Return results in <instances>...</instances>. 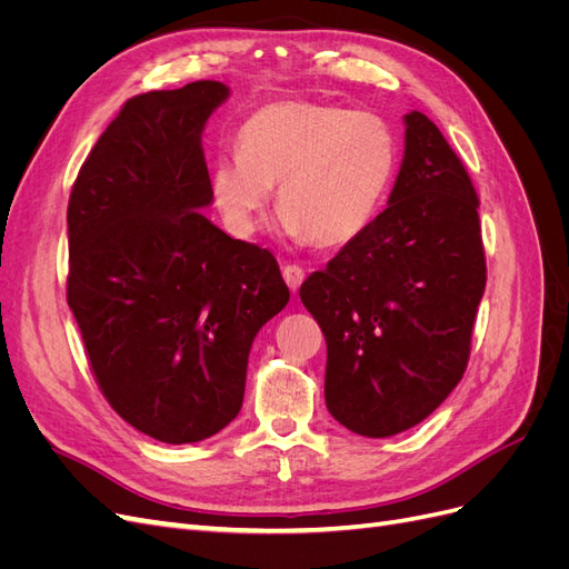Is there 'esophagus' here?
Segmentation results:
<instances>
[{
	"mask_svg": "<svg viewBox=\"0 0 569 569\" xmlns=\"http://www.w3.org/2000/svg\"><path fill=\"white\" fill-rule=\"evenodd\" d=\"M282 278H284V282H287V287L291 291H297L301 287L303 278H306V272H303L301 266H284L282 268Z\"/></svg>",
	"mask_w": 569,
	"mask_h": 569,
	"instance_id": "1",
	"label": "esophagus"
}]
</instances>
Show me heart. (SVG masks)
Here are the masks:
<instances>
[{
	"instance_id": "b5f03b06",
	"label": "heart",
	"mask_w": 569,
	"mask_h": 569,
	"mask_svg": "<svg viewBox=\"0 0 569 569\" xmlns=\"http://www.w3.org/2000/svg\"><path fill=\"white\" fill-rule=\"evenodd\" d=\"M399 147L385 118L318 101L282 99L237 130V157L211 170L226 226L249 237L278 184L282 226L318 247H343L363 232L396 173Z\"/></svg>"
}]
</instances>
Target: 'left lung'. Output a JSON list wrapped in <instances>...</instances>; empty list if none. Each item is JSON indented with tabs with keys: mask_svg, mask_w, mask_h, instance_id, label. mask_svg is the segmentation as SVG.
<instances>
[{
	"mask_svg": "<svg viewBox=\"0 0 569 569\" xmlns=\"http://www.w3.org/2000/svg\"><path fill=\"white\" fill-rule=\"evenodd\" d=\"M403 120L389 206L299 289L327 341V410L372 439L416 427L456 389L487 284L468 170L425 113Z\"/></svg>",
	"mask_w": 569,
	"mask_h": 569,
	"instance_id": "obj_1",
	"label": "left lung"
}]
</instances>
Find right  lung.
Segmentation results:
<instances>
[{"label":"right lung","mask_w":569,"mask_h":569,"mask_svg":"<svg viewBox=\"0 0 569 569\" xmlns=\"http://www.w3.org/2000/svg\"><path fill=\"white\" fill-rule=\"evenodd\" d=\"M230 90L197 80L128 99L68 199L66 299L111 408L163 443L230 425L253 337L289 301L268 249L201 213V132Z\"/></svg>","instance_id":"obj_1"}]
</instances>
